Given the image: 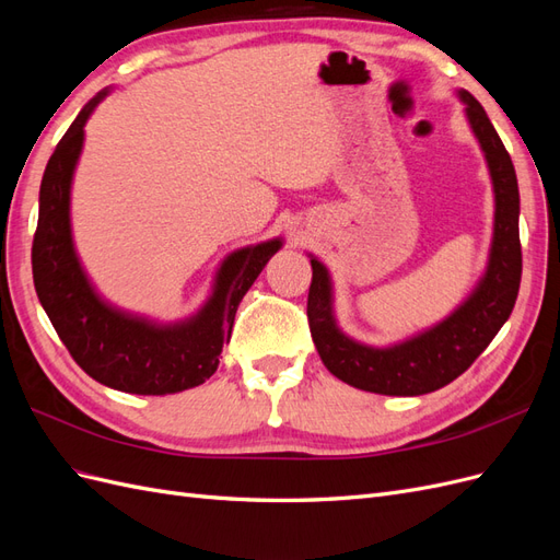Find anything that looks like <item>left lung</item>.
Masks as SVG:
<instances>
[{
  "mask_svg": "<svg viewBox=\"0 0 560 560\" xmlns=\"http://www.w3.org/2000/svg\"><path fill=\"white\" fill-rule=\"evenodd\" d=\"M493 182L495 214L488 264L469 296L442 322L399 343L376 348L341 331L334 315V282L313 254L308 325L319 360L331 374L358 389L389 397H418L448 385L471 366L512 315L521 284L518 182L514 163L488 114L467 91H457Z\"/></svg>",
  "mask_w": 560,
  "mask_h": 560,
  "instance_id": "8db88e82",
  "label": "left lung"
}]
</instances>
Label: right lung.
<instances>
[{
    "instance_id": "right-lung-1",
    "label": "right lung",
    "mask_w": 560,
    "mask_h": 560,
    "mask_svg": "<svg viewBox=\"0 0 560 560\" xmlns=\"http://www.w3.org/2000/svg\"><path fill=\"white\" fill-rule=\"evenodd\" d=\"M109 89L89 100L48 159L32 243V276L60 341L91 378L130 395H175L206 383L231 338L238 303L282 238L247 245L219 264L202 306L177 322H156L112 306L83 270L72 238V179L91 114Z\"/></svg>"
}]
</instances>
